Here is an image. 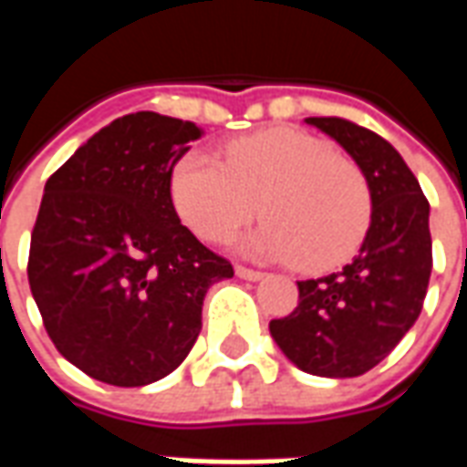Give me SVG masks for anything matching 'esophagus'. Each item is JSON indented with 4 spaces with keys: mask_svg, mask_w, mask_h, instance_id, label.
<instances>
[{
    "mask_svg": "<svg viewBox=\"0 0 467 467\" xmlns=\"http://www.w3.org/2000/svg\"><path fill=\"white\" fill-rule=\"evenodd\" d=\"M234 273H237V277H243V280H263L265 275L260 270H253V267H244V265H237Z\"/></svg>",
    "mask_w": 467,
    "mask_h": 467,
    "instance_id": "obj_1",
    "label": "esophagus"
}]
</instances>
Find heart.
<instances>
[{"mask_svg": "<svg viewBox=\"0 0 467 467\" xmlns=\"http://www.w3.org/2000/svg\"><path fill=\"white\" fill-rule=\"evenodd\" d=\"M170 194L182 223L210 243L227 240L263 207L267 223L244 240V253L295 260L307 273L345 263L372 220L360 167L327 140L293 127L234 140L223 162L204 152L182 154Z\"/></svg>", "mask_w": 467, "mask_h": 467, "instance_id": "heart-1", "label": "heart"}]
</instances>
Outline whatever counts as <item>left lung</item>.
I'll use <instances>...</instances> for the list:
<instances>
[{
    "mask_svg": "<svg viewBox=\"0 0 467 467\" xmlns=\"http://www.w3.org/2000/svg\"><path fill=\"white\" fill-rule=\"evenodd\" d=\"M358 162L372 220L360 253L340 273L300 280V300L270 323L280 350L310 375L358 378L385 360L422 310L432 270L431 204L398 150L343 117H307Z\"/></svg>",
    "mask_w": 467,
    "mask_h": 467,
    "instance_id": "1",
    "label": "left lung"
}]
</instances>
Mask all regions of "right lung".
I'll list each match as a JSON object with an SVG mask.
<instances>
[{"mask_svg": "<svg viewBox=\"0 0 467 467\" xmlns=\"http://www.w3.org/2000/svg\"><path fill=\"white\" fill-rule=\"evenodd\" d=\"M202 134L134 112L89 137L45 184L29 287L47 335L89 378L140 388L177 370L210 285L233 277L174 213L170 174Z\"/></svg>", "mask_w": 467, "mask_h": 467, "instance_id": "add662e5", "label": "right lung"}]
</instances>
